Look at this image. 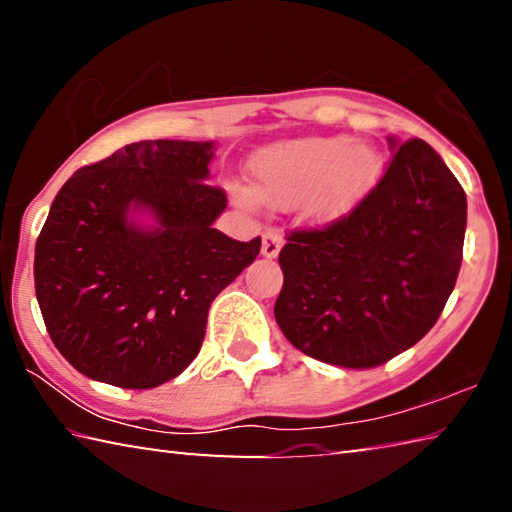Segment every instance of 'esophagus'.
I'll list each match as a JSON object with an SVG mask.
<instances>
[{"label": "esophagus", "instance_id": "obj_1", "mask_svg": "<svg viewBox=\"0 0 512 512\" xmlns=\"http://www.w3.org/2000/svg\"><path fill=\"white\" fill-rule=\"evenodd\" d=\"M284 246V239L280 232L275 230H268L262 235V255L268 257V259H275L277 255H280V250Z\"/></svg>", "mask_w": 512, "mask_h": 512}]
</instances>
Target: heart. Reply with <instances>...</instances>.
I'll use <instances>...</instances> for the list:
<instances>
[{
    "mask_svg": "<svg viewBox=\"0 0 512 512\" xmlns=\"http://www.w3.org/2000/svg\"><path fill=\"white\" fill-rule=\"evenodd\" d=\"M381 155L372 144L345 135L302 137L259 151L250 171L255 189L232 187V198L244 210L266 203L275 210H302L316 223L348 216L366 201L381 178Z\"/></svg>",
    "mask_w": 512,
    "mask_h": 512,
    "instance_id": "1",
    "label": "heart"
}]
</instances>
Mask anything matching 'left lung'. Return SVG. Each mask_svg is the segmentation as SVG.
<instances>
[{
	"label": "left lung",
	"mask_w": 512,
	"mask_h": 512,
	"mask_svg": "<svg viewBox=\"0 0 512 512\" xmlns=\"http://www.w3.org/2000/svg\"><path fill=\"white\" fill-rule=\"evenodd\" d=\"M384 178L343 219L287 237L275 320L300 352L372 368L443 314L463 262L467 198L424 140L388 137Z\"/></svg>",
	"instance_id": "left-lung-1"
}]
</instances>
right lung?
I'll return each mask as SVG.
<instances>
[{
    "label": "right lung",
    "mask_w": 512,
    "mask_h": 512,
    "mask_svg": "<svg viewBox=\"0 0 512 512\" xmlns=\"http://www.w3.org/2000/svg\"><path fill=\"white\" fill-rule=\"evenodd\" d=\"M214 142L126 144L60 187L36 241V298L58 352L85 377L155 388L201 350L214 298L262 239L214 228Z\"/></svg>",
    "instance_id": "add662e5"
}]
</instances>
